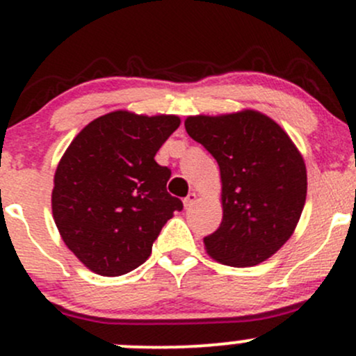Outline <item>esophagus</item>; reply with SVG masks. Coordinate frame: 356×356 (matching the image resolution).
<instances>
[{"label": "esophagus", "mask_w": 356, "mask_h": 356, "mask_svg": "<svg viewBox=\"0 0 356 356\" xmlns=\"http://www.w3.org/2000/svg\"><path fill=\"white\" fill-rule=\"evenodd\" d=\"M197 200V194L196 193H189L188 197H184V208H191Z\"/></svg>", "instance_id": "esophagus-1"}]
</instances>
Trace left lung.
I'll return each mask as SVG.
<instances>
[{
  "label": "left lung",
  "instance_id": "left-lung-1",
  "mask_svg": "<svg viewBox=\"0 0 356 356\" xmlns=\"http://www.w3.org/2000/svg\"><path fill=\"white\" fill-rule=\"evenodd\" d=\"M186 131L215 156L223 218L204 237L209 256L227 266L261 264L291 237L307 196V168L286 131L266 114L244 109L189 115Z\"/></svg>",
  "mask_w": 356,
  "mask_h": 356
}]
</instances>
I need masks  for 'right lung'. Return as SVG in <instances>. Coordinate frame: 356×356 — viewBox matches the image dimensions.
Here are the masks:
<instances>
[{
	"instance_id": "obj_1",
	"label": "right lung",
	"mask_w": 356,
	"mask_h": 356,
	"mask_svg": "<svg viewBox=\"0 0 356 356\" xmlns=\"http://www.w3.org/2000/svg\"><path fill=\"white\" fill-rule=\"evenodd\" d=\"M181 124L172 114L114 111L74 136L54 174L52 216L90 271L121 276L145 263L182 203L167 193L170 170L155 162Z\"/></svg>"
}]
</instances>
